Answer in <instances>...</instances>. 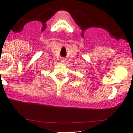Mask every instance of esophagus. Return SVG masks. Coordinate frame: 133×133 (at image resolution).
I'll use <instances>...</instances> for the list:
<instances>
[{
    "label": "esophagus",
    "instance_id": "esophagus-1",
    "mask_svg": "<svg viewBox=\"0 0 133 133\" xmlns=\"http://www.w3.org/2000/svg\"><path fill=\"white\" fill-rule=\"evenodd\" d=\"M65 61V59L64 58H61V63H64Z\"/></svg>",
    "mask_w": 133,
    "mask_h": 133
}]
</instances>
